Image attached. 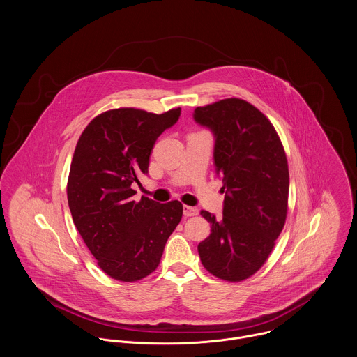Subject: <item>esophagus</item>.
<instances>
[{"label":"esophagus","mask_w":357,"mask_h":357,"mask_svg":"<svg viewBox=\"0 0 357 357\" xmlns=\"http://www.w3.org/2000/svg\"><path fill=\"white\" fill-rule=\"evenodd\" d=\"M183 213L185 218H191V216H197L198 215V209L194 208V206H188V205H184L183 206Z\"/></svg>","instance_id":"obj_1"}]
</instances>
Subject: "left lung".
Instances as JSON below:
<instances>
[{"label":"left lung","mask_w":357,"mask_h":357,"mask_svg":"<svg viewBox=\"0 0 357 357\" xmlns=\"http://www.w3.org/2000/svg\"><path fill=\"white\" fill-rule=\"evenodd\" d=\"M194 120L213 132V160L225 192L222 218L201 211L211 236L198 253L209 273L238 282L264 264L285 225L287 156L270 120L243 100L199 107Z\"/></svg>","instance_id":"8db88e82"}]
</instances>
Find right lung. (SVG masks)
<instances>
[{
    "label": "right lung",
    "mask_w": 357,
    "mask_h": 357,
    "mask_svg": "<svg viewBox=\"0 0 357 357\" xmlns=\"http://www.w3.org/2000/svg\"><path fill=\"white\" fill-rule=\"evenodd\" d=\"M180 112L112 109L91 120L77 141L68 180L69 209L98 266L115 280L131 282L151 274L181 220L178 201L132 199V185L148 174L158 137L176 124Z\"/></svg>",
    "instance_id": "1"
}]
</instances>
